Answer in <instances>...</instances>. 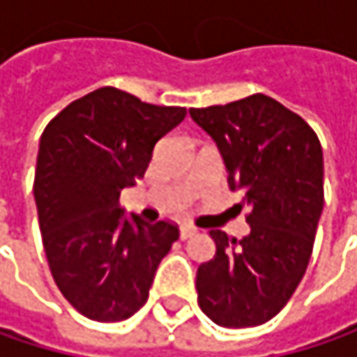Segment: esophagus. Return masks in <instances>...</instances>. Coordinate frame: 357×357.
I'll return each mask as SVG.
<instances>
[{
  "mask_svg": "<svg viewBox=\"0 0 357 357\" xmlns=\"http://www.w3.org/2000/svg\"><path fill=\"white\" fill-rule=\"evenodd\" d=\"M196 234V227H192V225H181L179 227V238L181 240H188V238H192Z\"/></svg>",
  "mask_w": 357,
  "mask_h": 357,
  "instance_id": "esophagus-1",
  "label": "esophagus"
}]
</instances>
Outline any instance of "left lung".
I'll return each mask as SVG.
<instances>
[{"instance_id": "left-lung-1", "label": "left lung", "mask_w": 357, "mask_h": 357, "mask_svg": "<svg viewBox=\"0 0 357 357\" xmlns=\"http://www.w3.org/2000/svg\"><path fill=\"white\" fill-rule=\"evenodd\" d=\"M217 142L231 190H244L250 234L211 229L217 252L196 273L200 310L219 326L271 321L300 285L324 204L322 149L314 130L266 95L190 109Z\"/></svg>"}]
</instances>
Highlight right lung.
Wrapping results in <instances>:
<instances>
[{"instance_id":"right-lung-1","label":"right lung","mask_w":357,"mask_h":357,"mask_svg":"<svg viewBox=\"0 0 357 357\" xmlns=\"http://www.w3.org/2000/svg\"><path fill=\"white\" fill-rule=\"evenodd\" d=\"M183 117V107L103 86L59 111L40 136L33 192L47 262L63 298L91 321L138 312L179 238L169 221L128 219L119 194L144 176L155 144Z\"/></svg>"}]
</instances>
